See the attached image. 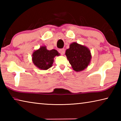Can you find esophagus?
Listing matches in <instances>:
<instances>
[{"label": "esophagus", "mask_w": 121, "mask_h": 121, "mask_svg": "<svg viewBox=\"0 0 121 121\" xmlns=\"http://www.w3.org/2000/svg\"><path fill=\"white\" fill-rule=\"evenodd\" d=\"M65 49L64 48H61V49H60V50H59V52L60 53L61 55L64 54H65Z\"/></svg>", "instance_id": "esophagus-1"}]
</instances>
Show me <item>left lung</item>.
Masks as SVG:
<instances>
[{
    "label": "left lung",
    "mask_w": 121,
    "mask_h": 121,
    "mask_svg": "<svg viewBox=\"0 0 121 121\" xmlns=\"http://www.w3.org/2000/svg\"><path fill=\"white\" fill-rule=\"evenodd\" d=\"M67 56L72 68L76 71H82L86 68L91 59L90 50L86 47L73 43L65 51Z\"/></svg>",
    "instance_id": "left-lung-1"
}]
</instances>
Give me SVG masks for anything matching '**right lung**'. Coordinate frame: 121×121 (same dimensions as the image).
I'll return each mask as SVG.
<instances>
[{"instance_id": "obj_1", "label": "right lung", "mask_w": 121, "mask_h": 121, "mask_svg": "<svg viewBox=\"0 0 121 121\" xmlns=\"http://www.w3.org/2000/svg\"><path fill=\"white\" fill-rule=\"evenodd\" d=\"M59 55L56 50H48L46 46H42L34 52L32 61L38 68L42 70H47L52 65L54 57Z\"/></svg>"}]
</instances>
